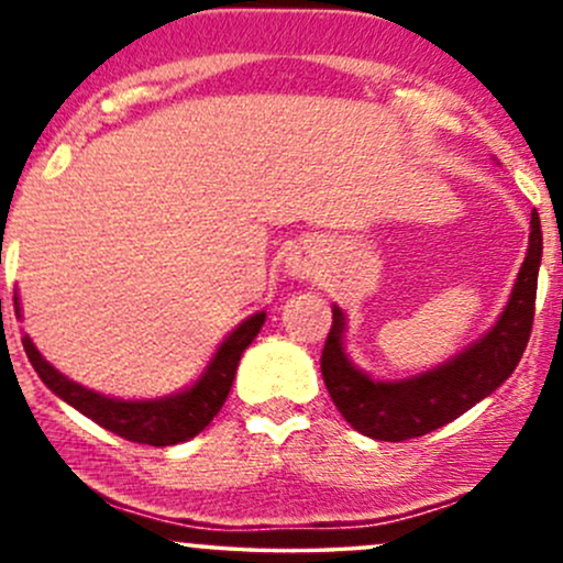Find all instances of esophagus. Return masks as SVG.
Returning a JSON list of instances; mask_svg holds the SVG:
<instances>
[{
    "label": "esophagus",
    "instance_id": "34e87169",
    "mask_svg": "<svg viewBox=\"0 0 563 563\" xmlns=\"http://www.w3.org/2000/svg\"><path fill=\"white\" fill-rule=\"evenodd\" d=\"M286 267H288L290 275L301 277V280H303V277L314 275V269H318V264H314L312 254H309L307 249H296V251H290V254H288Z\"/></svg>",
    "mask_w": 563,
    "mask_h": 563
}]
</instances>
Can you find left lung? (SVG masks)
Here are the masks:
<instances>
[{"label": "left lung", "instance_id": "1", "mask_svg": "<svg viewBox=\"0 0 563 563\" xmlns=\"http://www.w3.org/2000/svg\"><path fill=\"white\" fill-rule=\"evenodd\" d=\"M540 260L542 230L538 211H532L525 264L495 325L444 365L405 380H376L354 367L344 349L346 318L333 307V325L322 346L320 371L346 423L371 439L405 442L455 421L489 397L516 371L527 349L534 322Z\"/></svg>", "mask_w": 563, "mask_h": 563}]
</instances>
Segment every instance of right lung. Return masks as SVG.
Segmentation results:
<instances>
[{
	"label": "right lung",
	"instance_id": "add662e5",
	"mask_svg": "<svg viewBox=\"0 0 563 563\" xmlns=\"http://www.w3.org/2000/svg\"><path fill=\"white\" fill-rule=\"evenodd\" d=\"M15 312L18 299H15ZM264 318L267 312L251 314L241 325L232 331L222 346L217 349L214 360L203 371L190 389L169 394L161 399H115L97 394L87 386L76 384L55 371L47 360L38 354L34 341L23 335V349L29 354L31 365L38 373V378L53 389L63 402L92 418L97 426L113 431V434L129 439L137 444H153V448H169V444H179L192 439L206 429L219 410H222L224 399H228L232 380H235L238 363H241L245 346L256 339L262 331Z\"/></svg>",
	"mask_w": 563,
	"mask_h": 563
}]
</instances>
